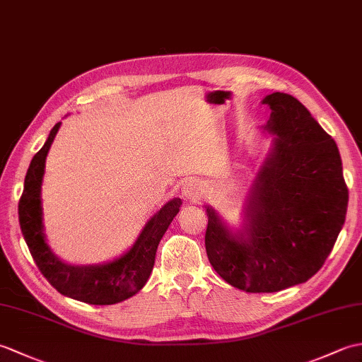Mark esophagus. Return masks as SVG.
<instances>
[{
  "label": "esophagus",
  "instance_id": "esophagus-1",
  "mask_svg": "<svg viewBox=\"0 0 362 362\" xmlns=\"http://www.w3.org/2000/svg\"><path fill=\"white\" fill-rule=\"evenodd\" d=\"M205 185L202 182L194 180V179H189L182 185V194L185 199H189V201L193 202H199L201 199H204L205 196Z\"/></svg>",
  "mask_w": 362,
  "mask_h": 362
}]
</instances>
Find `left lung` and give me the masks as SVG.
Wrapping results in <instances>:
<instances>
[{
  "instance_id": "8db88e82",
  "label": "left lung",
  "mask_w": 362,
  "mask_h": 362,
  "mask_svg": "<svg viewBox=\"0 0 362 362\" xmlns=\"http://www.w3.org/2000/svg\"><path fill=\"white\" fill-rule=\"evenodd\" d=\"M259 130L271 149L252 183L241 228L205 205L211 266L245 292H276L308 281L332 252L347 214L349 189L334 140L286 93L267 95Z\"/></svg>"
}]
</instances>
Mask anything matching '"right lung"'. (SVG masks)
<instances>
[{
    "instance_id": "add662e5",
    "label": "right lung",
    "mask_w": 362,
    "mask_h": 362,
    "mask_svg": "<svg viewBox=\"0 0 362 362\" xmlns=\"http://www.w3.org/2000/svg\"><path fill=\"white\" fill-rule=\"evenodd\" d=\"M60 124L51 129L43 148L38 151L25 179L18 204L21 233L37 267L60 294L90 305H113L134 297L149 280L161 238L179 213L182 201L174 197L146 222L132 247L122 255L101 264H70L60 259L46 241L43 228L42 183L45 163Z\"/></svg>"
}]
</instances>
